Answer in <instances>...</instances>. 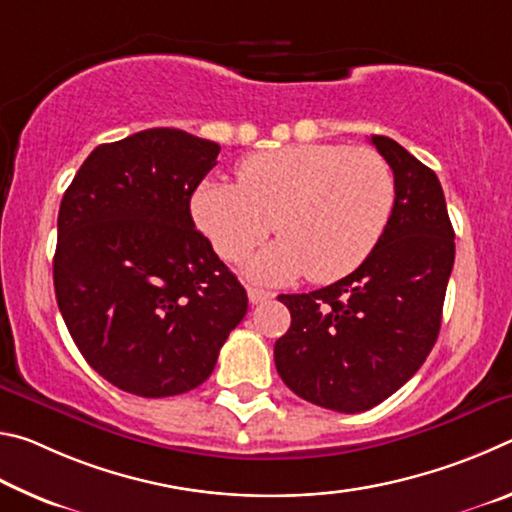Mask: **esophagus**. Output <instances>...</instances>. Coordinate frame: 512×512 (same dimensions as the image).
<instances>
[{
    "instance_id": "1",
    "label": "esophagus",
    "mask_w": 512,
    "mask_h": 512,
    "mask_svg": "<svg viewBox=\"0 0 512 512\" xmlns=\"http://www.w3.org/2000/svg\"><path fill=\"white\" fill-rule=\"evenodd\" d=\"M273 293L266 291V289H259V287H248V300L253 302V305H259V302H266L271 300Z\"/></svg>"
}]
</instances>
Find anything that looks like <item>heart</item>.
I'll list each match as a JSON object with an SVG mask.
<instances>
[{"instance_id": "b5f03b06", "label": "heart", "mask_w": 512, "mask_h": 512, "mask_svg": "<svg viewBox=\"0 0 512 512\" xmlns=\"http://www.w3.org/2000/svg\"><path fill=\"white\" fill-rule=\"evenodd\" d=\"M395 207L388 162L366 146L293 144L250 155L239 185L207 180L192 212L216 253L241 259L259 241L280 239L250 259L264 282H336L366 262L384 237Z\"/></svg>"}]
</instances>
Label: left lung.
I'll list each match as a JSON object with an SVG mask.
<instances>
[{"label": "left lung", "mask_w": 512, "mask_h": 512, "mask_svg": "<svg viewBox=\"0 0 512 512\" xmlns=\"http://www.w3.org/2000/svg\"><path fill=\"white\" fill-rule=\"evenodd\" d=\"M395 178L384 237L357 271L277 298L291 311L275 368L302 400L368 411L402 388L438 339L454 266V228L436 173L391 137L372 135Z\"/></svg>", "instance_id": "1"}]
</instances>
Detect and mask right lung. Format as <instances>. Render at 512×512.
I'll return each mask as SVG.
<instances>
[{
  "instance_id": "1",
  "label": "right lung",
  "mask_w": 512,
  "mask_h": 512,
  "mask_svg": "<svg viewBox=\"0 0 512 512\" xmlns=\"http://www.w3.org/2000/svg\"><path fill=\"white\" fill-rule=\"evenodd\" d=\"M221 146L178 128L101 144L60 201L54 289L85 361L140 397L192 391L246 316L189 201Z\"/></svg>"
}]
</instances>
